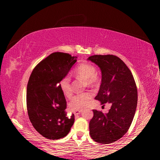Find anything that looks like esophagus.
Returning a JSON list of instances; mask_svg holds the SVG:
<instances>
[{
	"label": "esophagus",
	"mask_w": 160,
	"mask_h": 160,
	"mask_svg": "<svg viewBox=\"0 0 160 160\" xmlns=\"http://www.w3.org/2000/svg\"><path fill=\"white\" fill-rule=\"evenodd\" d=\"M81 109H79V110H76V111H75L74 112V113H75V115H78V114H80V112H81Z\"/></svg>",
	"instance_id": "34e87169"
}]
</instances>
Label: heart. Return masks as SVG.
<instances>
[{
	"label": "heart",
	"instance_id": "b5f03b06",
	"mask_svg": "<svg viewBox=\"0 0 160 160\" xmlns=\"http://www.w3.org/2000/svg\"><path fill=\"white\" fill-rule=\"evenodd\" d=\"M97 69L93 64L90 63H83L80 64L73 70V75L76 78H80L85 80L86 85L90 87H96L100 83V77L97 73ZM60 88L63 95L70 97L72 94L71 84L69 76H65L60 82ZM93 93L90 91L84 92L75 94L70 100L68 107L72 111L82 109L87 105L89 101L92 98Z\"/></svg>",
	"mask_w": 160,
	"mask_h": 160
}]
</instances>
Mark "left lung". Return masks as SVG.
<instances>
[{"label":"left lung","instance_id":"obj_1","mask_svg":"<svg viewBox=\"0 0 160 160\" xmlns=\"http://www.w3.org/2000/svg\"><path fill=\"white\" fill-rule=\"evenodd\" d=\"M102 71V83L95 99L104 106L111 104L107 113L93 109L90 134L94 141L109 144L128 131L135 116L138 90L132 72L121 58L113 55H94L88 58Z\"/></svg>","mask_w":160,"mask_h":160}]
</instances>
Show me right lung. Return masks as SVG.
Wrapping results in <instances>:
<instances>
[{"label":"right lung","instance_id":"right-lung-1","mask_svg":"<svg viewBox=\"0 0 160 160\" xmlns=\"http://www.w3.org/2000/svg\"><path fill=\"white\" fill-rule=\"evenodd\" d=\"M77 61L69 53L55 52L39 62L32 70L27 88L28 116L43 137L58 140L68 134L75 121L68 117L66 100L60 82Z\"/></svg>","mask_w":160,"mask_h":160}]
</instances>
